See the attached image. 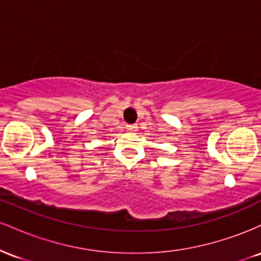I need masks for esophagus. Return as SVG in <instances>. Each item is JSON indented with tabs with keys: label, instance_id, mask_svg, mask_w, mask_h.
<instances>
[{
	"label": "esophagus",
	"instance_id": "esophagus-1",
	"mask_svg": "<svg viewBox=\"0 0 261 261\" xmlns=\"http://www.w3.org/2000/svg\"><path fill=\"white\" fill-rule=\"evenodd\" d=\"M137 128H139L137 125H127L126 126V130L128 131V133H136Z\"/></svg>",
	"mask_w": 261,
	"mask_h": 261
}]
</instances>
